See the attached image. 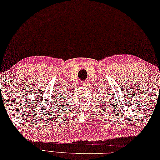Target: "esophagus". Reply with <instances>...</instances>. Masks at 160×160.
I'll list each match as a JSON object with an SVG mask.
<instances>
[{
    "label": "esophagus",
    "instance_id": "34e87169",
    "mask_svg": "<svg viewBox=\"0 0 160 160\" xmlns=\"http://www.w3.org/2000/svg\"><path fill=\"white\" fill-rule=\"evenodd\" d=\"M82 86H83V87H86V82H82Z\"/></svg>",
    "mask_w": 160,
    "mask_h": 160
}]
</instances>
